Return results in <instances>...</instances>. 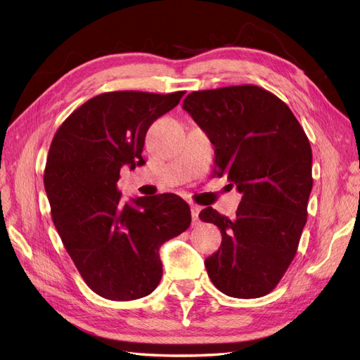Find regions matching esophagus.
Masks as SVG:
<instances>
[{
	"mask_svg": "<svg viewBox=\"0 0 360 360\" xmlns=\"http://www.w3.org/2000/svg\"><path fill=\"white\" fill-rule=\"evenodd\" d=\"M200 207L198 205H192L191 207V213H192V225H198L200 224Z\"/></svg>",
	"mask_w": 360,
	"mask_h": 360,
	"instance_id": "obj_1",
	"label": "esophagus"
}]
</instances>
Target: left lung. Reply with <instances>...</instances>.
I'll return each instance as SVG.
<instances>
[{
    "instance_id": "1",
    "label": "left lung",
    "mask_w": 360,
    "mask_h": 360,
    "mask_svg": "<svg viewBox=\"0 0 360 360\" xmlns=\"http://www.w3.org/2000/svg\"><path fill=\"white\" fill-rule=\"evenodd\" d=\"M183 110L214 146L217 176L242 193L230 219L205 207L200 219L221 230L222 243L204 261L226 296L254 299L274 290L297 252L312 189V150L279 97L257 85L193 91Z\"/></svg>"
}]
</instances>
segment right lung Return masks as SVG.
<instances>
[{
  "label": "right lung",
  "mask_w": 360,
  "mask_h": 360,
  "mask_svg": "<svg viewBox=\"0 0 360 360\" xmlns=\"http://www.w3.org/2000/svg\"><path fill=\"white\" fill-rule=\"evenodd\" d=\"M184 91H111L75 110L57 130L45 191L53 225L85 284L110 300H135L159 285V249L191 225L188 202L174 193L122 202L120 171L144 165L146 134Z\"/></svg>",
  "instance_id": "right-lung-1"
}]
</instances>
